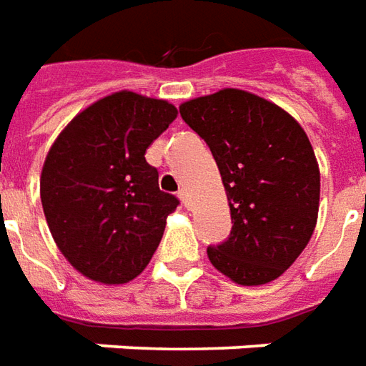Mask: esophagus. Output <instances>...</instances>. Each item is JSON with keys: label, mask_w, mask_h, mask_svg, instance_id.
Instances as JSON below:
<instances>
[{"label": "esophagus", "mask_w": 366, "mask_h": 366, "mask_svg": "<svg viewBox=\"0 0 366 366\" xmlns=\"http://www.w3.org/2000/svg\"><path fill=\"white\" fill-rule=\"evenodd\" d=\"M177 197H179V201L183 203V207H189V193L185 191V189H181V191L177 193Z\"/></svg>", "instance_id": "1"}]
</instances>
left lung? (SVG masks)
I'll return each instance as SVG.
<instances>
[{"label": "left lung", "instance_id": "left-lung-1", "mask_svg": "<svg viewBox=\"0 0 366 366\" xmlns=\"http://www.w3.org/2000/svg\"><path fill=\"white\" fill-rule=\"evenodd\" d=\"M181 118L211 147L232 229L209 260L240 286L280 278L307 246L320 211V167L303 128L280 106L238 88L193 98Z\"/></svg>", "mask_w": 366, "mask_h": 366}]
</instances>
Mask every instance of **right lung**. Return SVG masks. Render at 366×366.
<instances>
[{"label": "right lung", "mask_w": 366, "mask_h": 366, "mask_svg": "<svg viewBox=\"0 0 366 366\" xmlns=\"http://www.w3.org/2000/svg\"><path fill=\"white\" fill-rule=\"evenodd\" d=\"M177 108L136 92L98 100L59 134L41 171V203L59 250L86 278L126 284L142 274L179 201L159 191L146 149Z\"/></svg>", "instance_id": "add662e5"}]
</instances>
